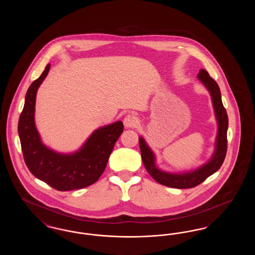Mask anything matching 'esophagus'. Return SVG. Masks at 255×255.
<instances>
[{
    "mask_svg": "<svg viewBox=\"0 0 255 255\" xmlns=\"http://www.w3.org/2000/svg\"><path fill=\"white\" fill-rule=\"evenodd\" d=\"M123 123H124V126L127 127V128H133L137 125L138 121H137V118L133 115V114H128L124 120H123Z\"/></svg>",
    "mask_w": 255,
    "mask_h": 255,
    "instance_id": "obj_1",
    "label": "esophagus"
}]
</instances>
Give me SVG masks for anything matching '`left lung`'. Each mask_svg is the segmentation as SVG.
Segmentation results:
<instances>
[{"mask_svg":"<svg viewBox=\"0 0 255 255\" xmlns=\"http://www.w3.org/2000/svg\"><path fill=\"white\" fill-rule=\"evenodd\" d=\"M198 78L204 83V85L206 86L211 95L215 115L218 121V135L216 140V149L212 158L204 166L192 172H187L183 174H170L158 169L155 164V156L153 152L147 146L142 137L138 138L141 158L150 176L158 183L173 188H192L199 185L200 183L206 181L209 176L214 174L222 166L227 155V132L229 127V118L227 111L222 102L220 88L216 81L212 77H210V75L204 69L200 71L198 74Z\"/></svg>","mask_w":255,"mask_h":255,"instance_id":"8db88e82","label":"left lung"}]
</instances>
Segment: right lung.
I'll return each mask as SVG.
<instances>
[{"instance_id":"add662e5","label":"right lung","mask_w":255,"mask_h":255,"mask_svg":"<svg viewBox=\"0 0 255 255\" xmlns=\"http://www.w3.org/2000/svg\"><path fill=\"white\" fill-rule=\"evenodd\" d=\"M50 65L29 86L19 122L18 133L24 162L37 179L59 191L87 187L97 182L106 168L116 141L123 132L117 122L92 133L83 147L71 155L58 154L44 145L34 123L35 99L39 86L49 73Z\"/></svg>"}]
</instances>
